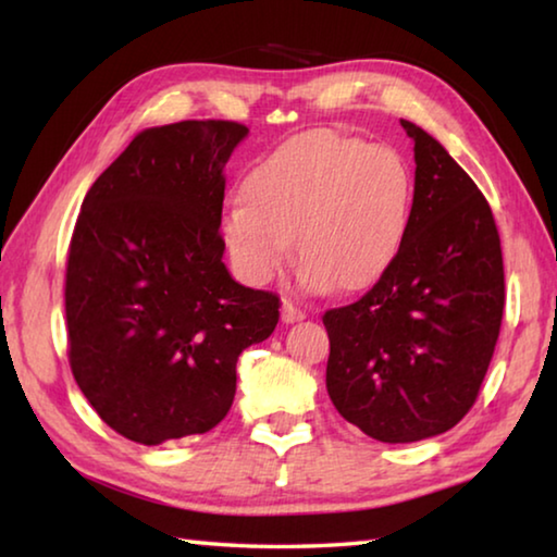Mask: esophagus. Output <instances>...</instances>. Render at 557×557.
Masks as SVG:
<instances>
[{
    "instance_id": "obj_1",
    "label": "esophagus",
    "mask_w": 557,
    "mask_h": 557,
    "mask_svg": "<svg viewBox=\"0 0 557 557\" xmlns=\"http://www.w3.org/2000/svg\"><path fill=\"white\" fill-rule=\"evenodd\" d=\"M305 317H307L305 309H299L295 301H289V299L282 301V322L295 324V322H299V319H305Z\"/></svg>"
}]
</instances>
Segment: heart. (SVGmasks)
<instances>
[{
    "label": "heart",
    "mask_w": 557,
    "mask_h": 557,
    "mask_svg": "<svg viewBox=\"0 0 557 557\" xmlns=\"http://www.w3.org/2000/svg\"><path fill=\"white\" fill-rule=\"evenodd\" d=\"M412 194V172L398 149L309 129L243 178V203L223 215V243L243 275L262 285L285 270L297 240L309 287L354 295L393 268Z\"/></svg>",
    "instance_id": "b5f03b06"
}]
</instances>
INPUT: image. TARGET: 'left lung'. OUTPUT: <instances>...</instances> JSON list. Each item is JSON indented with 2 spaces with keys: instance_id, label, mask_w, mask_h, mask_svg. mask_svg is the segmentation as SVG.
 I'll list each match as a JSON object with an SVG mask.
<instances>
[{
  "instance_id": "obj_1",
  "label": "left lung",
  "mask_w": 557,
  "mask_h": 557,
  "mask_svg": "<svg viewBox=\"0 0 557 557\" xmlns=\"http://www.w3.org/2000/svg\"><path fill=\"white\" fill-rule=\"evenodd\" d=\"M414 143L410 225L393 268L354 301L326 309V391L344 420L379 442H418L474 405L504 317L494 213L471 176L425 129Z\"/></svg>"
}]
</instances>
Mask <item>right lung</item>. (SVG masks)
Masks as SVG:
<instances>
[{
    "label": "right lung",
    "instance_id": "obj_1",
    "mask_svg": "<svg viewBox=\"0 0 557 557\" xmlns=\"http://www.w3.org/2000/svg\"><path fill=\"white\" fill-rule=\"evenodd\" d=\"M248 127L184 120L139 132L83 199L65 265L73 379L139 445L203 435L228 414L235 363L280 297L223 265V166Z\"/></svg>",
    "mask_w": 557,
    "mask_h": 557
}]
</instances>
